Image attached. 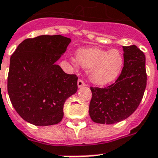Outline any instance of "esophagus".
I'll list each match as a JSON object with an SVG mask.
<instances>
[{"mask_svg": "<svg viewBox=\"0 0 158 158\" xmlns=\"http://www.w3.org/2000/svg\"><path fill=\"white\" fill-rule=\"evenodd\" d=\"M78 84V87H79V88H81V87L85 86V85H86L85 83H84L82 79H79V80H78V84Z\"/></svg>", "mask_w": 158, "mask_h": 158, "instance_id": "1", "label": "esophagus"}]
</instances>
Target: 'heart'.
Masks as SVG:
<instances>
[{
    "mask_svg": "<svg viewBox=\"0 0 158 158\" xmlns=\"http://www.w3.org/2000/svg\"><path fill=\"white\" fill-rule=\"evenodd\" d=\"M76 62L84 69H89L88 76L93 84L106 85L119 76L124 64V56L117 49L82 48L77 52Z\"/></svg>",
    "mask_w": 158,
    "mask_h": 158,
    "instance_id": "obj_1",
    "label": "heart"
}]
</instances>
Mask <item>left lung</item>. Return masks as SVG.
<instances>
[{"label": "left lung", "mask_w": 158, "mask_h": 158, "mask_svg": "<svg viewBox=\"0 0 158 158\" xmlns=\"http://www.w3.org/2000/svg\"><path fill=\"white\" fill-rule=\"evenodd\" d=\"M124 67L114 84L106 88L90 87L89 115L98 124L125 120L137 109L147 85L145 55L135 45L123 47Z\"/></svg>", "instance_id": "left-lung-1"}]
</instances>
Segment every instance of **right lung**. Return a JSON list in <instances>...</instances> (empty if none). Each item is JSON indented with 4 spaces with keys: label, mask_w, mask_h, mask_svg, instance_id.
<instances>
[{
    "label": "right lung",
    "mask_w": 158,
    "mask_h": 158,
    "mask_svg": "<svg viewBox=\"0 0 158 158\" xmlns=\"http://www.w3.org/2000/svg\"><path fill=\"white\" fill-rule=\"evenodd\" d=\"M70 38L42 35L27 38L10 61L7 90L14 108L23 120L38 126L58 124L65 100L77 92L78 77L56 64Z\"/></svg>",
    "instance_id": "obj_1"
}]
</instances>
